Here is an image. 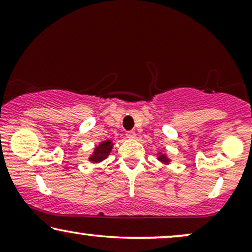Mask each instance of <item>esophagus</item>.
Here are the masks:
<instances>
[{
	"label": "esophagus",
	"mask_w": 252,
	"mask_h": 252,
	"mask_svg": "<svg viewBox=\"0 0 252 252\" xmlns=\"http://www.w3.org/2000/svg\"><path fill=\"white\" fill-rule=\"evenodd\" d=\"M126 136L128 137V139H134V137H135V132H134V130H128V132H126Z\"/></svg>",
	"instance_id": "34e87169"
}]
</instances>
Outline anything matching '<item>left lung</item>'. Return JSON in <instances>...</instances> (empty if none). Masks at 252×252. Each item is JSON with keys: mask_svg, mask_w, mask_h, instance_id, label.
<instances>
[{"mask_svg": "<svg viewBox=\"0 0 252 252\" xmlns=\"http://www.w3.org/2000/svg\"><path fill=\"white\" fill-rule=\"evenodd\" d=\"M158 159L164 161V163H167V161H168V159L166 158V156H165V155H160V156L158 157Z\"/></svg>", "mask_w": 252, "mask_h": 252, "instance_id": "1", "label": "left lung"}]
</instances>
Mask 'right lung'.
I'll list each match as a JSON object with an SVG mask.
<instances>
[{"label": "right lung", "mask_w": 252, "mask_h": 252, "mask_svg": "<svg viewBox=\"0 0 252 252\" xmlns=\"http://www.w3.org/2000/svg\"><path fill=\"white\" fill-rule=\"evenodd\" d=\"M112 149V142L110 140L104 141L99 144L98 147L95 148L94 154L93 156L89 158L92 161H95V163H98V161H102L103 159H105L108 157V155L110 154V151Z\"/></svg>", "instance_id": "1"}]
</instances>
